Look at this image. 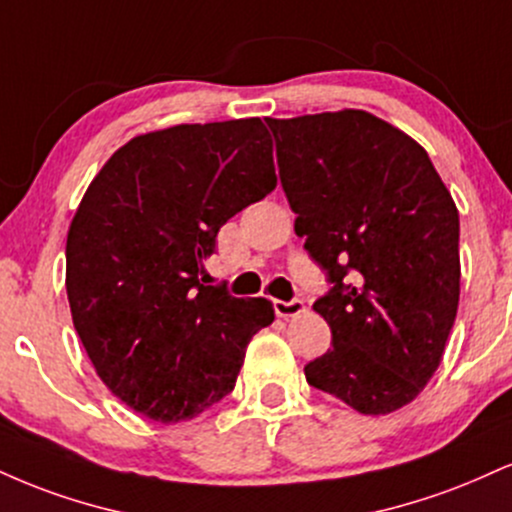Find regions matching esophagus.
I'll return each mask as SVG.
<instances>
[{
	"label": "esophagus",
	"instance_id": "34e87169",
	"mask_svg": "<svg viewBox=\"0 0 512 512\" xmlns=\"http://www.w3.org/2000/svg\"><path fill=\"white\" fill-rule=\"evenodd\" d=\"M274 312L276 317H295L300 315V312L305 310L303 300L300 298H293V300H274Z\"/></svg>",
	"mask_w": 512,
	"mask_h": 512
}]
</instances>
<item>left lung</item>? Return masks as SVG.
Masks as SVG:
<instances>
[{"mask_svg":"<svg viewBox=\"0 0 512 512\" xmlns=\"http://www.w3.org/2000/svg\"><path fill=\"white\" fill-rule=\"evenodd\" d=\"M305 250L331 288L315 310L331 350L307 384L386 415L439 367L460 298V221L432 159L360 109L264 119Z\"/></svg>","mask_w":512,"mask_h":512,"instance_id":"left-lung-1","label":"left lung"}]
</instances>
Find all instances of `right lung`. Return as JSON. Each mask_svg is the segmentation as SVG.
I'll list each match as a JSON object with an SVG mask.
<instances>
[{
	"instance_id": "obj_1",
	"label": "right lung",
	"mask_w": 512,
	"mask_h": 512,
	"mask_svg": "<svg viewBox=\"0 0 512 512\" xmlns=\"http://www.w3.org/2000/svg\"><path fill=\"white\" fill-rule=\"evenodd\" d=\"M276 188L260 119L183 123L102 166L66 238V293L100 379L128 408L178 422L229 396L272 303L207 286L233 214Z\"/></svg>"
}]
</instances>
